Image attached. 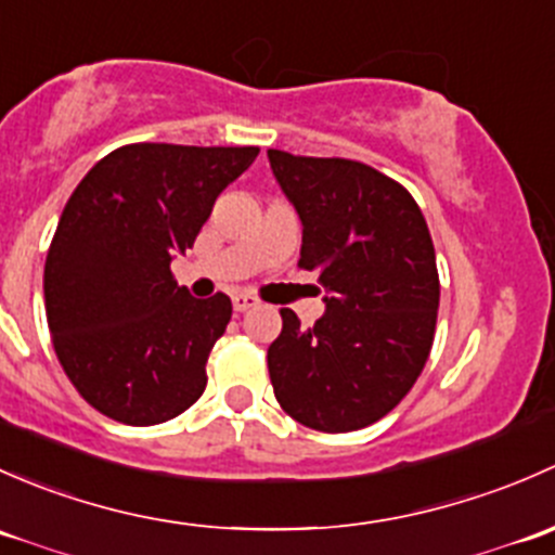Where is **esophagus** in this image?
Masks as SVG:
<instances>
[{
  "mask_svg": "<svg viewBox=\"0 0 555 555\" xmlns=\"http://www.w3.org/2000/svg\"><path fill=\"white\" fill-rule=\"evenodd\" d=\"M232 307H235V312H245L250 307H256V299L250 294H237L232 296Z\"/></svg>",
  "mask_w": 555,
  "mask_h": 555,
  "instance_id": "obj_1",
  "label": "esophagus"
}]
</instances>
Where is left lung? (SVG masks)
Instances as JSON below:
<instances>
[{"label": "left lung", "mask_w": 555, "mask_h": 555, "mask_svg": "<svg viewBox=\"0 0 555 555\" xmlns=\"http://www.w3.org/2000/svg\"><path fill=\"white\" fill-rule=\"evenodd\" d=\"M301 219V270L325 285V315L283 331L267 350L280 409L320 433H350L390 414L436 339V248L405 186L371 165L270 150Z\"/></svg>", "instance_id": "8db88e82"}]
</instances>
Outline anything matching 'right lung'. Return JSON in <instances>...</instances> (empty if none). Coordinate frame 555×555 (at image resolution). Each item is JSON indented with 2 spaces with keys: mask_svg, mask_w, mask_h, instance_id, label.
<instances>
[{
  "mask_svg": "<svg viewBox=\"0 0 555 555\" xmlns=\"http://www.w3.org/2000/svg\"><path fill=\"white\" fill-rule=\"evenodd\" d=\"M256 154L128 144L68 197L44 261V312L68 382L108 420L159 425L203 396L232 301L194 299L170 259L192 248L216 197Z\"/></svg>",
  "mask_w": 555,
  "mask_h": 555,
  "instance_id": "obj_1",
  "label": "right lung"
}]
</instances>
